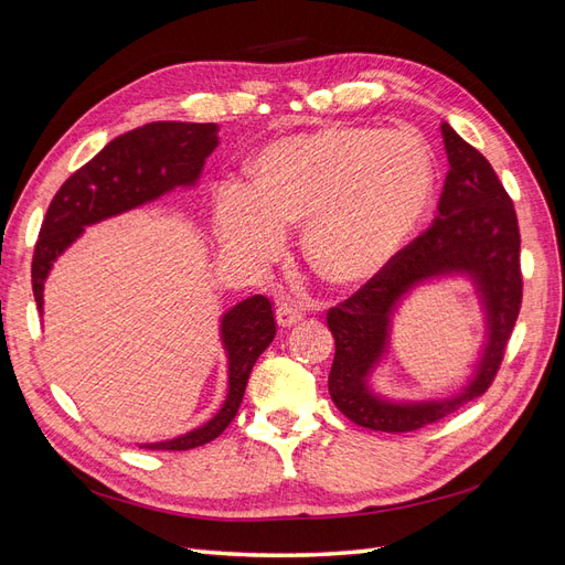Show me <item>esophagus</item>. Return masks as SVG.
Masks as SVG:
<instances>
[{
	"label": "esophagus",
	"instance_id": "esophagus-1",
	"mask_svg": "<svg viewBox=\"0 0 565 565\" xmlns=\"http://www.w3.org/2000/svg\"><path fill=\"white\" fill-rule=\"evenodd\" d=\"M301 318H303V309H301L299 303L289 301V299H282V301L278 303L276 320H278L280 328H292V324H297Z\"/></svg>",
	"mask_w": 565,
	"mask_h": 565
}]
</instances>
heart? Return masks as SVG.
Wrapping results in <instances>:
<instances>
[{
  "instance_id": "b5f03b06",
  "label": "heart",
  "mask_w": 565,
  "mask_h": 565,
  "mask_svg": "<svg viewBox=\"0 0 565 565\" xmlns=\"http://www.w3.org/2000/svg\"><path fill=\"white\" fill-rule=\"evenodd\" d=\"M252 188L214 195V228L233 254L273 259L285 226L303 224V254L322 280L377 276L422 221L434 193L431 150L409 131L324 127L256 152Z\"/></svg>"
}]
</instances>
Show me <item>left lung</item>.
Masks as SVG:
<instances>
[{
  "instance_id": "left-lung-1",
  "label": "left lung",
  "mask_w": 565,
  "mask_h": 565,
  "mask_svg": "<svg viewBox=\"0 0 565 565\" xmlns=\"http://www.w3.org/2000/svg\"><path fill=\"white\" fill-rule=\"evenodd\" d=\"M440 134L450 169L431 228L328 313L334 337L330 396L351 422L372 431L422 429L486 393L521 309L514 202L481 152L448 122L440 125ZM446 279H465L475 289L484 322L482 347L459 387L440 397L393 399L373 384V374L387 360L392 320L415 288Z\"/></svg>"
}]
</instances>
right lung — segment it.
<instances>
[{"mask_svg": "<svg viewBox=\"0 0 565 565\" xmlns=\"http://www.w3.org/2000/svg\"><path fill=\"white\" fill-rule=\"evenodd\" d=\"M218 146L216 125L150 122L113 139L94 160L67 179L51 200L32 259V292L44 313V282L58 256L87 226L143 207L177 188H195L204 160ZM276 337L270 301L243 299L218 318V341L226 353V398L204 424L177 438L139 443L146 450H191L224 434L243 403L249 372Z\"/></svg>", "mask_w": 565, "mask_h": 565, "instance_id": "right-lung-1", "label": "right lung"}]
</instances>
